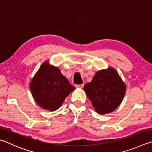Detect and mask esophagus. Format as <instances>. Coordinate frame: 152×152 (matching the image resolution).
<instances>
[{"label":"esophagus","mask_w":152,"mask_h":152,"mask_svg":"<svg viewBox=\"0 0 152 152\" xmlns=\"http://www.w3.org/2000/svg\"><path fill=\"white\" fill-rule=\"evenodd\" d=\"M76 87L78 88H82L84 87V84H77V85H76Z\"/></svg>","instance_id":"1"}]
</instances>
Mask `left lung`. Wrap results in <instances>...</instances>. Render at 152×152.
Wrapping results in <instances>:
<instances>
[{"instance_id":"left-lung-1","label":"left lung","mask_w":152,"mask_h":152,"mask_svg":"<svg viewBox=\"0 0 152 152\" xmlns=\"http://www.w3.org/2000/svg\"><path fill=\"white\" fill-rule=\"evenodd\" d=\"M84 91L99 114H106L122 103L126 91V84L114 68L99 70L92 80L85 84Z\"/></svg>"}]
</instances>
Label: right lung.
<instances>
[{"label":"right lung","instance_id":"right-lung-1","mask_svg":"<svg viewBox=\"0 0 152 152\" xmlns=\"http://www.w3.org/2000/svg\"><path fill=\"white\" fill-rule=\"evenodd\" d=\"M30 92L38 106L54 112L59 108L65 98L75 90L60 69L46 61L31 79Z\"/></svg>","mask_w":152,"mask_h":152}]
</instances>
